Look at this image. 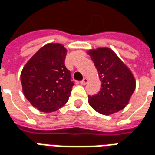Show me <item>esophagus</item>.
Instances as JSON below:
<instances>
[{"instance_id": "34e87169", "label": "esophagus", "mask_w": 155, "mask_h": 155, "mask_svg": "<svg viewBox=\"0 0 155 155\" xmlns=\"http://www.w3.org/2000/svg\"><path fill=\"white\" fill-rule=\"evenodd\" d=\"M88 82H89V80L88 79H86V78H84L83 81H81L80 83H81V84H82V85H85V84H87Z\"/></svg>"}]
</instances>
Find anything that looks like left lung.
I'll list each match as a JSON object with an SVG mask.
<instances>
[{
    "instance_id": "obj_1",
    "label": "left lung",
    "mask_w": 155,
    "mask_h": 155,
    "mask_svg": "<svg viewBox=\"0 0 155 155\" xmlns=\"http://www.w3.org/2000/svg\"><path fill=\"white\" fill-rule=\"evenodd\" d=\"M97 69L101 82L97 94L89 95V104L94 110L110 115L123 110L135 90L132 72L110 48L88 51Z\"/></svg>"
}]
</instances>
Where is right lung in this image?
Masks as SVG:
<instances>
[{
    "mask_svg": "<svg viewBox=\"0 0 155 155\" xmlns=\"http://www.w3.org/2000/svg\"><path fill=\"white\" fill-rule=\"evenodd\" d=\"M67 50L58 43L41 47L25 64L21 74L25 98L39 110H58L69 100L74 82L64 65Z\"/></svg>",
    "mask_w": 155,
    "mask_h": 155,
    "instance_id": "right-lung-1",
    "label": "right lung"
}]
</instances>
